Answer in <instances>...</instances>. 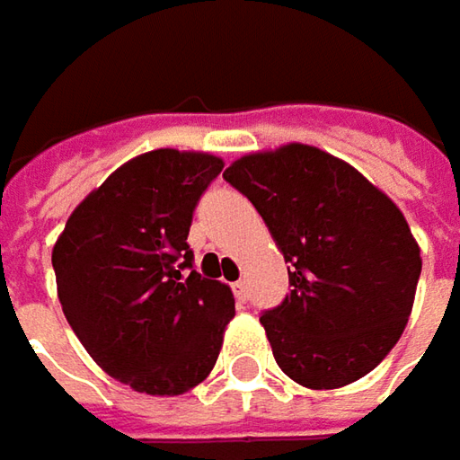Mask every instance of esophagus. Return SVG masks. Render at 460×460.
Instances as JSON below:
<instances>
[{
	"mask_svg": "<svg viewBox=\"0 0 460 460\" xmlns=\"http://www.w3.org/2000/svg\"><path fill=\"white\" fill-rule=\"evenodd\" d=\"M231 290H234V296H236L239 301H244V298H247V283H244V280H236V283L231 286Z\"/></svg>",
	"mask_w": 460,
	"mask_h": 460,
	"instance_id": "34e87169",
	"label": "esophagus"
}]
</instances>
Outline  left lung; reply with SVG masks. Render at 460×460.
Here are the masks:
<instances>
[{
	"label": "left lung",
	"instance_id": "1",
	"mask_svg": "<svg viewBox=\"0 0 460 460\" xmlns=\"http://www.w3.org/2000/svg\"><path fill=\"white\" fill-rule=\"evenodd\" d=\"M290 262L286 301L260 316L275 363L306 389H340L399 342L422 270L386 192L306 144L254 151L224 172Z\"/></svg>",
	"mask_w": 460,
	"mask_h": 460
}]
</instances>
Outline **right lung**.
Returning <instances> with one entry per match:
<instances>
[{"instance_id": "obj_1", "label": "right lung", "mask_w": 460, "mask_h": 460, "mask_svg": "<svg viewBox=\"0 0 460 460\" xmlns=\"http://www.w3.org/2000/svg\"><path fill=\"white\" fill-rule=\"evenodd\" d=\"M224 159L133 156L74 208L50 262L64 316L92 360L133 391L177 396L218 360L234 293L192 270V210Z\"/></svg>"}]
</instances>
